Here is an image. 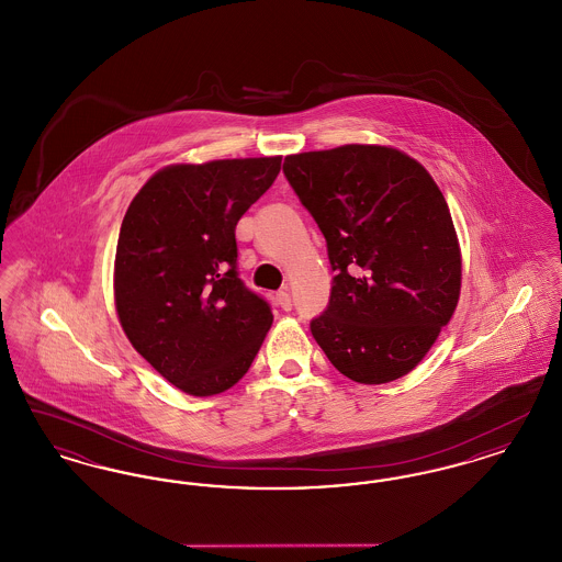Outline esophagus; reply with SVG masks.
I'll list each match as a JSON object with an SVG mask.
<instances>
[{
  "instance_id": "1",
  "label": "esophagus",
  "mask_w": 562,
  "mask_h": 562,
  "mask_svg": "<svg viewBox=\"0 0 562 562\" xmlns=\"http://www.w3.org/2000/svg\"><path fill=\"white\" fill-rule=\"evenodd\" d=\"M276 305H278V307H282L284 312H289V310L293 307L291 294L286 293V291H280V293L276 294Z\"/></svg>"
}]
</instances>
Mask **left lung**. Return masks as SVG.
<instances>
[{
    "label": "left lung",
    "instance_id": "left-lung-1",
    "mask_svg": "<svg viewBox=\"0 0 562 562\" xmlns=\"http://www.w3.org/2000/svg\"><path fill=\"white\" fill-rule=\"evenodd\" d=\"M284 175L321 227L333 271L312 335L356 383L411 373L453 318L461 248L428 170L387 145H341L284 158Z\"/></svg>",
    "mask_w": 562,
    "mask_h": 562
}]
</instances>
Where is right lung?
Masks as SVG:
<instances>
[{"mask_svg":"<svg viewBox=\"0 0 562 562\" xmlns=\"http://www.w3.org/2000/svg\"><path fill=\"white\" fill-rule=\"evenodd\" d=\"M282 156L170 164L134 195L113 266L133 348L189 396L234 387L273 316L236 271V225L276 181Z\"/></svg>","mask_w":562,"mask_h":562,"instance_id":"add662e5","label":"right lung"}]
</instances>
